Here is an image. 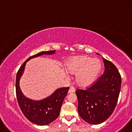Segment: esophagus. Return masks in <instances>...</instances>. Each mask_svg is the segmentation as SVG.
Returning <instances> with one entry per match:
<instances>
[{
    "mask_svg": "<svg viewBox=\"0 0 132 132\" xmlns=\"http://www.w3.org/2000/svg\"><path fill=\"white\" fill-rule=\"evenodd\" d=\"M75 89L73 87H70L68 93H75Z\"/></svg>",
    "mask_w": 132,
    "mask_h": 132,
    "instance_id": "esophagus-1",
    "label": "esophagus"
}]
</instances>
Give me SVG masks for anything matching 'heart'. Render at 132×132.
I'll return each mask as SVG.
<instances>
[{"label": "heart", "mask_w": 132, "mask_h": 132, "mask_svg": "<svg viewBox=\"0 0 132 132\" xmlns=\"http://www.w3.org/2000/svg\"><path fill=\"white\" fill-rule=\"evenodd\" d=\"M67 72L75 75V81L81 87H87L95 82L102 70V63L98 59L87 56H76L65 63Z\"/></svg>", "instance_id": "obj_1"}]
</instances>
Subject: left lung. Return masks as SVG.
I'll use <instances>...</instances> for the list:
<instances>
[{"label": "left lung", "mask_w": 132, "mask_h": 132, "mask_svg": "<svg viewBox=\"0 0 132 132\" xmlns=\"http://www.w3.org/2000/svg\"><path fill=\"white\" fill-rule=\"evenodd\" d=\"M102 58L104 74L90 88L76 92L79 116L92 125L100 124L109 118L116 106L121 88L118 69L111 62Z\"/></svg>", "instance_id": "obj_1"}]
</instances>
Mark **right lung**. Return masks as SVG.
<instances>
[{"mask_svg": "<svg viewBox=\"0 0 132 132\" xmlns=\"http://www.w3.org/2000/svg\"><path fill=\"white\" fill-rule=\"evenodd\" d=\"M55 53L56 51H45L30 56L20 66L16 75V96L20 108L29 121L40 126L49 125L57 118L63 102L67 96L69 87L57 89L51 95L43 99L32 100L23 93L20 87V80L24 73L26 63L29 60L45 55H53Z\"/></svg>", "mask_w": 132, "mask_h": 132, "instance_id": "obj_1", "label": "right lung"}]
</instances>
